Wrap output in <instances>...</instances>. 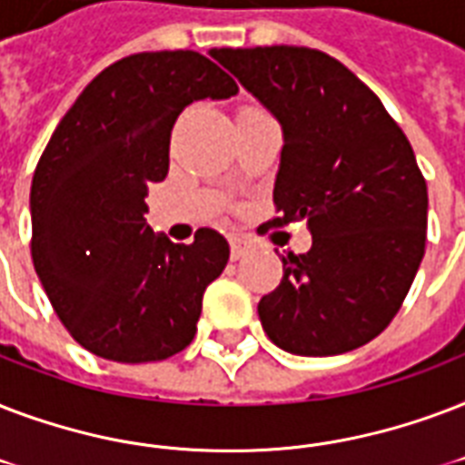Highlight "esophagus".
<instances>
[{
  "instance_id": "1",
  "label": "esophagus",
  "mask_w": 465,
  "mask_h": 465,
  "mask_svg": "<svg viewBox=\"0 0 465 465\" xmlns=\"http://www.w3.org/2000/svg\"><path fill=\"white\" fill-rule=\"evenodd\" d=\"M250 250H252L250 237H242V235L230 237V257L232 259H242Z\"/></svg>"
}]
</instances>
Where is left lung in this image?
I'll return each mask as SVG.
<instances>
[{
    "instance_id": "8db88e82",
    "label": "left lung",
    "mask_w": 465,
    "mask_h": 465,
    "mask_svg": "<svg viewBox=\"0 0 465 465\" xmlns=\"http://www.w3.org/2000/svg\"><path fill=\"white\" fill-rule=\"evenodd\" d=\"M211 55L283 133L269 225L305 221L312 247L283 257L259 301L276 347L334 356L379 337L401 311L427 242V183L401 125L340 60L312 48H213Z\"/></svg>"
}]
</instances>
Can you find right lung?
I'll list each match as a JSON object with an SVG mask.
<instances>
[{"instance_id":"right-lung-1","label":"right lung","mask_w":465,"mask_h":465,"mask_svg":"<svg viewBox=\"0 0 465 465\" xmlns=\"http://www.w3.org/2000/svg\"><path fill=\"white\" fill-rule=\"evenodd\" d=\"M235 94L201 53H135L99 72L57 124L31 183V254L57 318L92 354L145 363L192 344L228 240L211 228L192 244L154 232L147 183L167 176L176 116Z\"/></svg>"}]
</instances>
